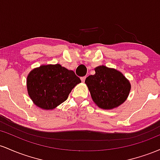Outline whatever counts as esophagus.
Returning <instances> with one entry per match:
<instances>
[{
	"instance_id": "obj_1",
	"label": "esophagus",
	"mask_w": 160,
	"mask_h": 160,
	"mask_svg": "<svg viewBox=\"0 0 160 160\" xmlns=\"http://www.w3.org/2000/svg\"><path fill=\"white\" fill-rule=\"evenodd\" d=\"M85 78H86V77H85V76H84V77H82V78H81V80H82V82H85Z\"/></svg>"
}]
</instances>
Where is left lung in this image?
<instances>
[{
  "label": "left lung",
  "mask_w": 160,
  "mask_h": 160,
  "mask_svg": "<svg viewBox=\"0 0 160 160\" xmlns=\"http://www.w3.org/2000/svg\"><path fill=\"white\" fill-rule=\"evenodd\" d=\"M95 74L85 79L95 104L103 109H112L122 104L131 90L129 81L122 72L105 66L94 69Z\"/></svg>",
  "instance_id": "8db88e82"
}]
</instances>
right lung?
I'll return each mask as SVG.
<instances>
[{
	"instance_id": "1",
	"label": "right lung",
	"mask_w": 160,
	"mask_h": 160,
	"mask_svg": "<svg viewBox=\"0 0 160 160\" xmlns=\"http://www.w3.org/2000/svg\"><path fill=\"white\" fill-rule=\"evenodd\" d=\"M80 78L72 70L56 65H42L27 76V90L33 103L42 109H53L63 103Z\"/></svg>"
}]
</instances>
